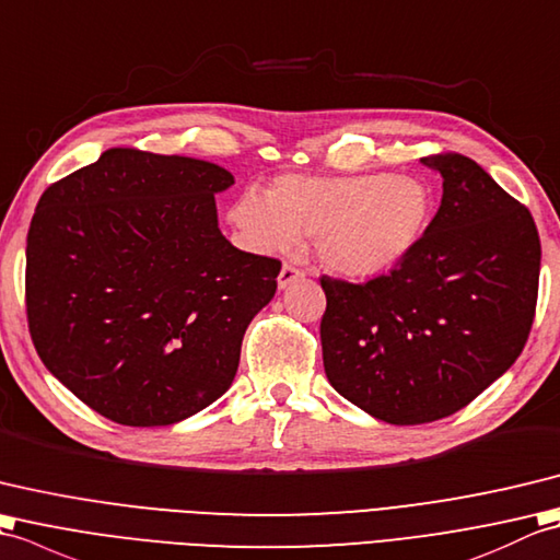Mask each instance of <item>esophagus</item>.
Returning a JSON list of instances; mask_svg holds the SVG:
<instances>
[{
    "label": "esophagus",
    "instance_id": "1",
    "mask_svg": "<svg viewBox=\"0 0 560 560\" xmlns=\"http://www.w3.org/2000/svg\"><path fill=\"white\" fill-rule=\"evenodd\" d=\"M300 278H304V270L300 266L284 264L282 270H280V276H278V284L284 290V288H288V284H292L294 280H300Z\"/></svg>",
    "mask_w": 560,
    "mask_h": 560
}]
</instances>
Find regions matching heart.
Returning <instances> with one entry per match:
<instances>
[{
	"label": "heart",
	"mask_w": 560,
	"mask_h": 560,
	"mask_svg": "<svg viewBox=\"0 0 560 560\" xmlns=\"http://www.w3.org/2000/svg\"><path fill=\"white\" fill-rule=\"evenodd\" d=\"M228 218L254 252H282L308 237L323 266L376 276L415 252L433 218L431 186L415 175H284L268 196L244 189Z\"/></svg>",
	"instance_id": "obj_1"
}]
</instances>
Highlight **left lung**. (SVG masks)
<instances>
[{"label":"left lung","instance_id":"1","mask_svg":"<svg viewBox=\"0 0 560 560\" xmlns=\"http://www.w3.org/2000/svg\"><path fill=\"white\" fill-rule=\"evenodd\" d=\"M443 198L424 240L366 282L320 278L330 385L388 424L455 415L503 376L529 338L541 244L534 218L475 160L433 153Z\"/></svg>","mask_w":560,"mask_h":560}]
</instances>
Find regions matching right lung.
<instances>
[{"instance_id": "1", "label": "right lung", "mask_w": 560, "mask_h": 560, "mask_svg": "<svg viewBox=\"0 0 560 560\" xmlns=\"http://www.w3.org/2000/svg\"><path fill=\"white\" fill-rule=\"evenodd\" d=\"M228 170L109 148L49 184L26 246L37 357L81 402L124 427H167L225 393L278 258L218 230Z\"/></svg>"}]
</instances>
